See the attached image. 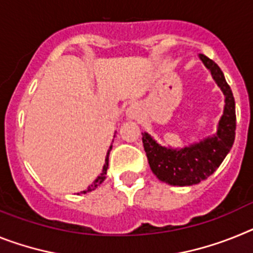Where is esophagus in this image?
I'll return each mask as SVG.
<instances>
[{
	"mask_svg": "<svg viewBox=\"0 0 253 253\" xmlns=\"http://www.w3.org/2000/svg\"><path fill=\"white\" fill-rule=\"evenodd\" d=\"M126 116L129 120H139L140 116H141V107H140L137 103L131 104L128 108L126 109Z\"/></svg>",
	"mask_w": 253,
	"mask_h": 253,
	"instance_id": "obj_1",
	"label": "esophagus"
}]
</instances>
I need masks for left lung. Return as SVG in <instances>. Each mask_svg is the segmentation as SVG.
<instances>
[{
	"label": "left lung",
	"mask_w": 253,
	"mask_h": 253,
	"mask_svg": "<svg viewBox=\"0 0 253 253\" xmlns=\"http://www.w3.org/2000/svg\"><path fill=\"white\" fill-rule=\"evenodd\" d=\"M199 57L225 98L216 132L183 148L162 146L148 132L142 133V144L151 170L158 179L172 186H192L210 177L223 163L236 137V103L232 90L220 67L204 54Z\"/></svg>",
	"instance_id": "1"
}]
</instances>
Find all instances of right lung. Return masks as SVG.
Wrapping results in <instances>:
<instances>
[{
	"mask_svg": "<svg viewBox=\"0 0 253 253\" xmlns=\"http://www.w3.org/2000/svg\"><path fill=\"white\" fill-rule=\"evenodd\" d=\"M114 136H116V135H114ZM111 150H112V145L109 146L108 153H107V157H105V163H104V166H103L102 173H100V174L96 177V179L93 182V184H90L89 187H87V190L83 191V193H86V192H90V191H94L105 179V175H107V169H108V159H109V153H111Z\"/></svg>",
	"mask_w": 253,
	"mask_h": 253,
	"instance_id": "right-lung-1",
	"label": "right lung"
}]
</instances>
